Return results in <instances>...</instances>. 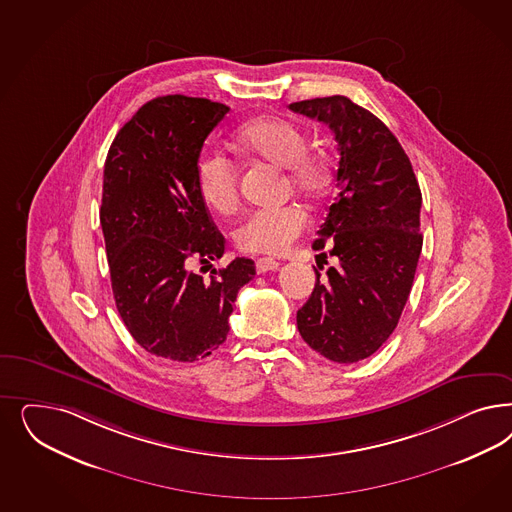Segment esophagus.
Here are the masks:
<instances>
[{"label": "esophagus", "mask_w": 512, "mask_h": 512, "mask_svg": "<svg viewBox=\"0 0 512 512\" xmlns=\"http://www.w3.org/2000/svg\"><path fill=\"white\" fill-rule=\"evenodd\" d=\"M281 267L279 262H275V260H271V258H260V260H256V269H258V273H267V271H277Z\"/></svg>", "instance_id": "esophagus-1"}]
</instances>
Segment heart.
Listing matches in <instances>:
<instances>
[{
    "instance_id": "heart-1",
    "label": "heart",
    "mask_w": 512,
    "mask_h": 512,
    "mask_svg": "<svg viewBox=\"0 0 512 512\" xmlns=\"http://www.w3.org/2000/svg\"><path fill=\"white\" fill-rule=\"evenodd\" d=\"M237 141L250 154L281 165L286 184L301 196H316L326 188L328 165L307 150V137L292 120L260 116L247 122ZM196 184L201 199L216 213H231L239 203V171L224 152L205 150L196 164ZM307 213L294 203L264 207L248 213L235 230L237 247L277 256L307 228Z\"/></svg>"
}]
</instances>
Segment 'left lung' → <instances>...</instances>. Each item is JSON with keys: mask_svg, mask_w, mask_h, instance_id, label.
<instances>
[{"mask_svg": "<svg viewBox=\"0 0 512 512\" xmlns=\"http://www.w3.org/2000/svg\"><path fill=\"white\" fill-rule=\"evenodd\" d=\"M288 107L328 124L339 150L337 196L313 243L330 247L339 264L324 279L314 267L297 330L331 362H360L396 330L411 294L422 252L420 186L396 135L354 101L330 96Z\"/></svg>", "mask_w": 512, "mask_h": 512, "instance_id": "8db88e82", "label": "left lung"}]
</instances>
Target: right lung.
Segmentation results:
<instances>
[{
	"label": "right lung",
	"mask_w": 512,
	"mask_h": 512,
	"mask_svg": "<svg viewBox=\"0 0 512 512\" xmlns=\"http://www.w3.org/2000/svg\"><path fill=\"white\" fill-rule=\"evenodd\" d=\"M230 111L205 98L162 96L116 133L103 171L99 222L116 309L133 339L171 362H196L230 331L241 286L254 279L248 258L213 269L226 241L201 199L196 164L207 135Z\"/></svg>",
	"instance_id": "1"
}]
</instances>
